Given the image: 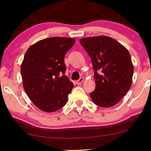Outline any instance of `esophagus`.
Wrapping results in <instances>:
<instances>
[{"label":"esophagus","instance_id":"esophagus-1","mask_svg":"<svg viewBox=\"0 0 151 151\" xmlns=\"http://www.w3.org/2000/svg\"><path fill=\"white\" fill-rule=\"evenodd\" d=\"M83 81H84V78H80L79 80L76 81V84L79 85V84H81L82 82H83Z\"/></svg>","mask_w":151,"mask_h":151}]
</instances>
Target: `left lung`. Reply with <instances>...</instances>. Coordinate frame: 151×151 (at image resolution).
Instances as JSON below:
<instances>
[{
  "label": "left lung",
  "mask_w": 151,
  "mask_h": 151,
  "mask_svg": "<svg viewBox=\"0 0 151 151\" xmlns=\"http://www.w3.org/2000/svg\"><path fill=\"white\" fill-rule=\"evenodd\" d=\"M91 59L96 88L90 96L94 104L109 108L115 106L131 88L134 68L125 47L111 37L81 38Z\"/></svg>",
  "instance_id": "1"
}]
</instances>
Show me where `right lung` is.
Instances as JSON below:
<instances>
[{
  "label": "right lung",
  "instance_id": "1",
  "mask_svg": "<svg viewBox=\"0 0 151 151\" xmlns=\"http://www.w3.org/2000/svg\"><path fill=\"white\" fill-rule=\"evenodd\" d=\"M75 42L74 38L51 37L26 51L20 67L23 88L41 111L55 112L67 104L73 84L65 75L64 58Z\"/></svg>",
  "mask_w": 151,
  "mask_h": 151
}]
</instances>
